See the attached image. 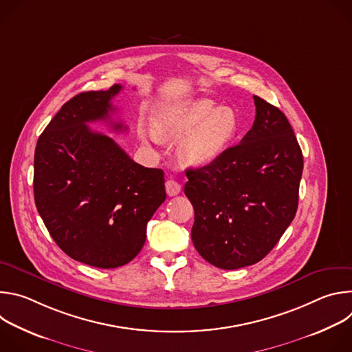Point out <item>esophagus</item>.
<instances>
[{
    "label": "esophagus",
    "instance_id": "obj_1",
    "mask_svg": "<svg viewBox=\"0 0 352 352\" xmlns=\"http://www.w3.org/2000/svg\"><path fill=\"white\" fill-rule=\"evenodd\" d=\"M166 192L168 196H175L181 192V185L178 182H175L174 179H168L166 182Z\"/></svg>",
    "mask_w": 352,
    "mask_h": 352
}]
</instances>
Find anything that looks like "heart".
Instances as JSON below:
<instances>
[{
	"label": "heart",
	"mask_w": 352,
	"mask_h": 352,
	"mask_svg": "<svg viewBox=\"0 0 352 352\" xmlns=\"http://www.w3.org/2000/svg\"><path fill=\"white\" fill-rule=\"evenodd\" d=\"M162 132L179 140V157L188 166H206L219 159L238 133V120L228 107H220L210 100H200L175 110L160 124ZM144 142H159V135L150 128H140Z\"/></svg>",
	"instance_id": "1"
}]
</instances>
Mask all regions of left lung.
<instances>
[{
    "instance_id": "obj_1",
    "label": "left lung",
    "mask_w": 352,
    "mask_h": 352,
    "mask_svg": "<svg viewBox=\"0 0 352 352\" xmlns=\"http://www.w3.org/2000/svg\"><path fill=\"white\" fill-rule=\"evenodd\" d=\"M255 122L214 162L188 168L184 192L195 210L192 242L210 265H255L295 217L304 157L287 117L254 96Z\"/></svg>"
}]
</instances>
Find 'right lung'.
<instances>
[{
	"instance_id": "obj_1",
	"label": "right lung",
	"mask_w": 352,
	"mask_h": 352,
	"mask_svg": "<svg viewBox=\"0 0 352 352\" xmlns=\"http://www.w3.org/2000/svg\"><path fill=\"white\" fill-rule=\"evenodd\" d=\"M122 89L83 91L67 102L40 135L33 190L40 217L64 252L85 265L114 269L143 248L146 226L166 200L164 171L135 163L111 138L87 124L113 122Z\"/></svg>"
}]
</instances>
